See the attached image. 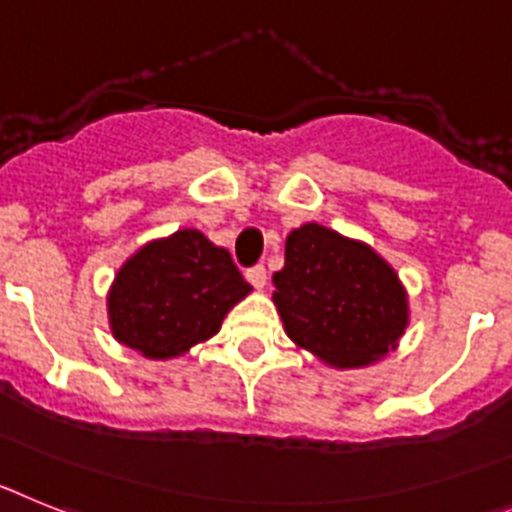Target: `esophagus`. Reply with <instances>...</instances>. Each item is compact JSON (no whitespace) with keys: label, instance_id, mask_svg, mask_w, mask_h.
I'll use <instances>...</instances> for the list:
<instances>
[{"label":"esophagus","instance_id":"34e87169","mask_svg":"<svg viewBox=\"0 0 512 512\" xmlns=\"http://www.w3.org/2000/svg\"><path fill=\"white\" fill-rule=\"evenodd\" d=\"M247 281L252 283V288L262 291V288L268 286V270L262 268V265H255V268L247 270Z\"/></svg>","mask_w":512,"mask_h":512}]
</instances>
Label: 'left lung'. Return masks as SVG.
<instances>
[{
    "mask_svg": "<svg viewBox=\"0 0 512 512\" xmlns=\"http://www.w3.org/2000/svg\"><path fill=\"white\" fill-rule=\"evenodd\" d=\"M273 283L286 335L340 371L381 361L410 324L397 270L366 242L314 221L286 237V265Z\"/></svg>",
    "mask_w": 512,
    "mask_h": 512,
    "instance_id": "left-lung-1",
    "label": "left lung"
}]
</instances>
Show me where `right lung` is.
<instances>
[{
    "label": "right lung",
    "mask_w": 512,
    "mask_h": 512,
    "mask_svg": "<svg viewBox=\"0 0 512 512\" xmlns=\"http://www.w3.org/2000/svg\"><path fill=\"white\" fill-rule=\"evenodd\" d=\"M252 286L224 247L198 229L151 239L115 273L110 335L149 361H170L211 340Z\"/></svg>",
    "instance_id": "add662e5"
}]
</instances>
